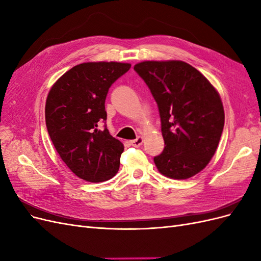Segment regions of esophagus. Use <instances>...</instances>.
Returning a JSON list of instances; mask_svg holds the SVG:
<instances>
[{"mask_svg": "<svg viewBox=\"0 0 261 261\" xmlns=\"http://www.w3.org/2000/svg\"><path fill=\"white\" fill-rule=\"evenodd\" d=\"M143 143H144V138L139 136V137H137L136 139L132 140V141H130V145H132L133 147L138 148V147H140L141 145H143Z\"/></svg>", "mask_w": 261, "mask_h": 261, "instance_id": "obj_1", "label": "esophagus"}]
</instances>
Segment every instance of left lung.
Masks as SVG:
<instances>
[{
  "mask_svg": "<svg viewBox=\"0 0 261 261\" xmlns=\"http://www.w3.org/2000/svg\"><path fill=\"white\" fill-rule=\"evenodd\" d=\"M152 93L164 149L153 158L161 174L186 179L207 167L224 126L220 94L199 70L183 61H145L134 66Z\"/></svg>",
  "mask_w": 261,
  "mask_h": 261,
  "instance_id": "1",
  "label": "left lung"
}]
</instances>
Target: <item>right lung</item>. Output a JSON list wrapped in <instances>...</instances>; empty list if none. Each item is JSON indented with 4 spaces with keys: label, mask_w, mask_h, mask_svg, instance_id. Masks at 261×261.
Here are the masks:
<instances>
[{
    "label": "right lung",
    "mask_w": 261,
    "mask_h": 261,
    "mask_svg": "<svg viewBox=\"0 0 261 261\" xmlns=\"http://www.w3.org/2000/svg\"><path fill=\"white\" fill-rule=\"evenodd\" d=\"M128 63L88 62L60 77L45 102V124L52 143L75 175L91 183L112 178L124 146L110 135L106 98L111 85L128 72Z\"/></svg>",
    "instance_id": "add662e5"
}]
</instances>
